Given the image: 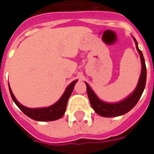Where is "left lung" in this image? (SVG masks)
Masks as SVG:
<instances>
[{"instance_id": "8db88e82", "label": "left lung", "mask_w": 154, "mask_h": 154, "mask_svg": "<svg viewBox=\"0 0 154 154\" xmlns=\"http://www.w3.org/2000/svg\"><path fill=\"white\" fill-rule=\"evenodd\" d=\"M134 42L136 44L137 50L140 54V58H141V63H142V71H141V75H140V77H139L138 86L136 87L134 91L129 97H127L125 100H122L119 103H106V102H103L102 100H100L96 96V94L94 93L93 91L91 89L89 85L86 83L87 95H88V98H89V100H90L91 106L93 108L94 110L98 115H100V116H103V117H116V116H122V115H125L127 112H129V110L135 106V105L139 101V98L141 97L143 91L145 88L146 77H147L145 62H144V58H143V56L142 52L139 50V48H138L137 41L134 38Z\"/></svg>"}]
</instances>
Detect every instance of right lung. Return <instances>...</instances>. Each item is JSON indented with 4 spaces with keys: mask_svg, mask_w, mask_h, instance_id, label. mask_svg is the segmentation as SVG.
I'll return each instance as SVG.
<instances>
[{
    "mask_svg": "<svg viewBox=\"0 0 154 154\" xmlns=\"http://www.w3.org/2000/svg\"><path fill=\"white\" fill-rule=\"evenodd\" d=\"M76 82H77V80L73 81L67 87L65 92L57 102L51 106L47 107V108H38V109H30V108H27V107L22 106L21 104H20L16 100L15 96L13 95L10 87H9V89H10V93L12 97V100H14L16 106L22 110V112L25 115H26L29 118L35 119V120H38V121H52V120L60 119L64 115L66 107H67V100L72 92Z\"/></svg>",
    "mask_w": 154,
    "mask_h": 154,
    "instance_id": "right-lung-1",
    "label": "right lung"
}]
</instances>
